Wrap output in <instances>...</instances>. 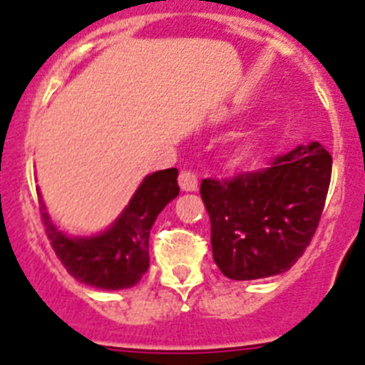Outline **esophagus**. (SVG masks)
<instances>
[{"mask_svg":"<svg viewBox=\"0 0 365 365\" xmlns=\"http://www.w3.org/2000/svg\"><path fill=\"white\" fill-rule=\"evenodd\" d=\"M197 173L192 172V170H182V172L179 173V186L185 192H195L197 190Z\"/></svg>","mask_w":365,"mask_h":365,"instance_id":"esophagus-1","label":"esophagus"}]
</instances>
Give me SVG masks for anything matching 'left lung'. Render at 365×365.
<instances>
[{
  "mask_svg": "<svg viewBox=\"0 0 365 365\" xmlns=\"http://www.w3.org/2000/svg\"><path fill=\"white\" fill-rule=\"evenodd\" d=\"M333 157L322 144L274 157L265 170L202 179L215 265L230 279L291 269L311 243L331 182Z\"/></svg>",
  "mask_w": 365,
  "mask_h": 365,
  "instance_id": "obj_1",
  "label": "left lung"
}]
</instances>
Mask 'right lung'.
<instances>
[{"label":"right lung","mask_w":365,"mask_h":365,"mask_svg":"<svg viewBox=\"0 0 365 365\" xmlns=\"http://www.w3.org/2000/svg\"><path fill=\"white\" fill-rule=\"evenodd\" d=\"M177 168L160 170L143 180L137 193L109 230L73 240L58 230L40 199V214L51 247L67 272L96 289H128L150 267V230L168 202L179 195Z\"/></svg>","instance_id":"add662e5"}]
</instances>
